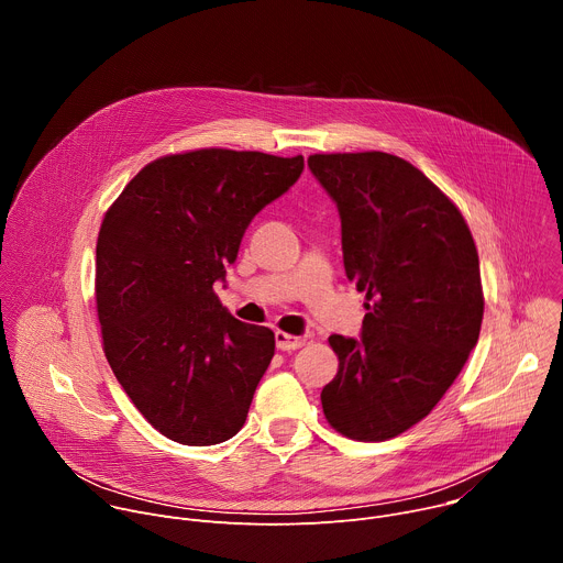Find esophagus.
Returning <instances> with one entry per match:
<instances>
[{
	"label": "esophagus",
	"mask_w": 563,
	"mask_h": 563,
	"mask_svg": "<svg viewBox=\"0 0 563 563\" xmlns=\"http://www.w3.org/2000/svg\"><path fill=\"white\" fill-rule=\"evenodd\" d=\"M305 345V339L302 336H291L287 332H276V347L280 352H294V350H300Z\"/></svg>",
	"instance_id": "obj_1"
}]
</instances>
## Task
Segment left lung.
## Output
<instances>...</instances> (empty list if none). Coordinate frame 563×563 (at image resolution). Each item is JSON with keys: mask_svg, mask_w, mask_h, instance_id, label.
Here are the masks:
<instances>
[{"mask_svg": "<svg viewBox=\"0 0 563 563\" xmlns=\"http://www.w3.org/2000/svg\"><path fill=\"white\" fill-rule=\"evenodd\" d=\"M307 165L341 213L347 278L365 291L363 339L330 336L339 372L320 391L328 423L387 441L426 419L478 341V254L459 207L408 159L313 153Z\"/></svg>", "mask_w": 563, "mask_h": 563, "instance_id": "obj_1", "label": "left lung"}]
</instances>
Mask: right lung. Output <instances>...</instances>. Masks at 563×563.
I'll return each instance as SVG.
<instances>
[{
  "label": "right lung",
  "instance_id": "obj_1",
  "mask_svg": "<svg viewBox=\"0 0 563 563\" xmlns=\"http://www.w3.org/2000/svg\"><path fill=\"white\" fill-rule=\"evenodd\" d=\"M302 167V155L169 153L142 167L104 213L96 247L102 347L140 415L176 443L216 445L245 426L276 339L233 318L213 283L254 216Z\"/></svg>",
  "mask_w": 563,
  "mask_h": 563
}]
</instances>
